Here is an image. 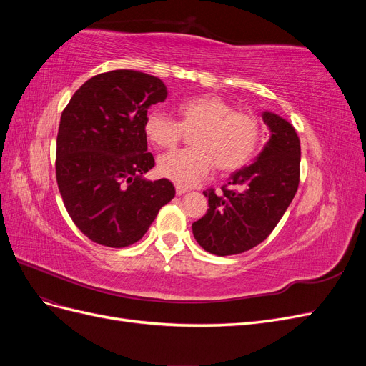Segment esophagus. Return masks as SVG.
Returning a JSON list of instances; mask_svg holds the SVG:
<instances>
[{
    "instance_id": "esophagus-1",
    "label": "esophagus",
    "mask_w": 366,
    "mask_h": 366,
    "mask_svg": "<svg viewBox=\"0 0 366 366\" xmlns=\"http://www.w3.org/2000/svg\"><path fill=\"white\" fill-rule=\"evenodd\" d=\"M175 192H177V195H183V194L187 192V187H183V186H180V184H177V186H175Z\"/></svg>"
}]
</instances>
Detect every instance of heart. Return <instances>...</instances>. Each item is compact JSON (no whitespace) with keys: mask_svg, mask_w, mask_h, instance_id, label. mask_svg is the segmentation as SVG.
Wrapping results in <instances>:
<instances>
[{"mask_svg":"<svg viewBox=\"0 0 366 366\" xmlns=\"http://www.w3.org/2000/svg\"><path fill=\"white\" fill-rule=\"evenodd\" d=\"M179 122L159 112H151L143 122V132L151 145L171 149L184 131H195L194 148L175 151L159 160V172L180 186L203 180L217 166L221 174H232L247 166L261 143L259 119L250 112L235 109L218 94L192 96L175 105Z\"/></svg>","mask_w":366,"mask_h":366,"instance_id":"obj_1","label":"heart"}]
</instances>
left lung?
Returning a JSON list of instances; mask_svg holds the SVG:
<instances>
[{
	"label": "left lung",
	"mask_w": 366,
	"mask_h": 366,
	"mask_svg": "<svg viewBox=\"0 0 366 366\" xmlns=\"http://www.w3.org/2000/svg\"><path fill=\"white\" fill-rule=\"evenodd\" d=\"M270 139L252 164L230 175L227 184L204 191L209 209L192 224L206 252L227 257L258 246L280 223L299 186L301 145L292 124L262 113ZM231 187L229 188L228 186Z\"/></svg>",
	"instance_id": "8db88e82"
}]
</instances>
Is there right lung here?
Here are the masks:
<instances>
[{
    "label": "right lung",
    "instance_id": "right-lung-1",
    "mask_svg": "<svg viewBox=\"0 0 366 366\" xmlns=\"http://www.w3.org/2000/svg\"><path fill=\"white\" fill-rule=\"evenodd\" d=\"M166 96L159 77L114 70L88 79L64 108L56 182L73 223L97 244H134L175 195L169 180L142 177L156 164L143 122Z\"/></svg>",
    "mask_w": 366,
    "mask_h": 366
}]
</instances>
